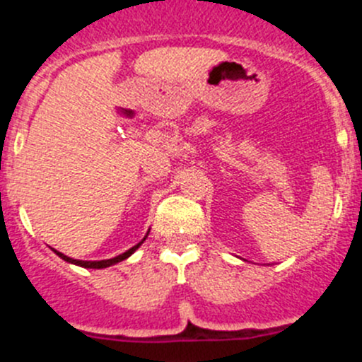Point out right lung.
<instances>
[{"instance_id": "right-lung-1", "label": "right lung", "mask_w": 362, "mask_h": 362, "mask_svg": "<svg viewBox=\"0 0 362 362\" xmlns=\"http://www.w3.org/2000/svg\"><path fill=\"white\" fill-rule=\"evenodd\" d=\"M144 240H141V242L138 243V245H134L133 249H129L127 252H124V254L117 255V257H113V259H105V261H78V259H71V257H68V255L61 254V252H57V250H54V252H56V254L59 255L61 259H64V261H68V262H73V264L83 266V268H98V269H100V268H107V266H112V264H115V262H120V261H124V259L129 257V255L133 254V252L136 250L138 247L141 245V243H144Z\"/></svg>"}]
</instances>
